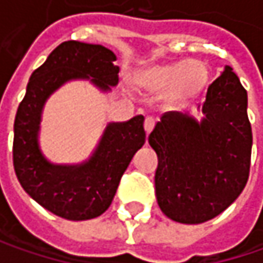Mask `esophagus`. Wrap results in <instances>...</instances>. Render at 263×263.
Segmentation results:
<instances>
[{"instance_id":"1","label":"esophagus","mask_w":263,"mask_h":263,"mask_svg":"<svg viewBox=\"0 0 263 263\" xmlns=\"http://www.w3.org/2000/svg\"><path fill=\"white\" fill-rule=\"evenodd\" d=\"M155 126V118L154 117H146L145 118V130H146V135H149Z\"/></svg>"}]
</instances>
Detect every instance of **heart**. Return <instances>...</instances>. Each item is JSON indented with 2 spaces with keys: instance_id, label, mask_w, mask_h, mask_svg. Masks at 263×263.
<instances>
[{
  "instance_id": "1",
  "label": "heart",
  "mask_w": 263,
  "mask_h": 263,
  "mask_svg": "<svg viewBox=\"0 0 263 263\" xmlns=\"http://www.w3.org/2000/svg\"><path fill=\"white\" fill-rule=\"evenodd\" d=\"M209 80V70L203 61L180 60L147 67L137 76L139 86L154 93H162L165 108L186 105L200 95Z\"/></svg>"
}]
</instances>
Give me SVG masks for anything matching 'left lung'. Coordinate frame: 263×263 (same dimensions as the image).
I'll list each match as a JSON object with an SVG mask.
<instances>
[{
    "label": "left lung",
    "mask_w": 263,
    "mask_h": 263,
    "mask_svg": "<svg viewBox=\"0 0 263 263\" xmlns=\"http://www.w3.org/2000/svg\"><path fill=\"white\" fill-rule=\"evenodd\" d=\"M200 109V120L187 111L165 112L149 135L158 155V205L181 224H200L224 212L249 178L248 92L231 67L208 87Z\"/></svg>",
    "instance_id": "left-lung-1"
}]
</instances>
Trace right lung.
I'll use <instances>...</instances> for the list:
<instances>
[{"label": "right lung", "instance_id": "obj_1", "mask_svg": "<svg viewBox=\"0 0 263 263\" xmlns=\"http://www.w3.org/2000/svg\"><path fill=\"white\" fill-rule=\"evenodd\" d=\"M116 60V54L102 45L63 42L32 73L15 114V176L41 206L70 221L92 219L109 208L132 158L145 145V117L108 123L85 162L54 164L39 146L42 111L48 98L71 80H89L101 92H111L118 85Z\"/></svg>", "mask_w": 263, "mask_h": 263}]
</instances>
